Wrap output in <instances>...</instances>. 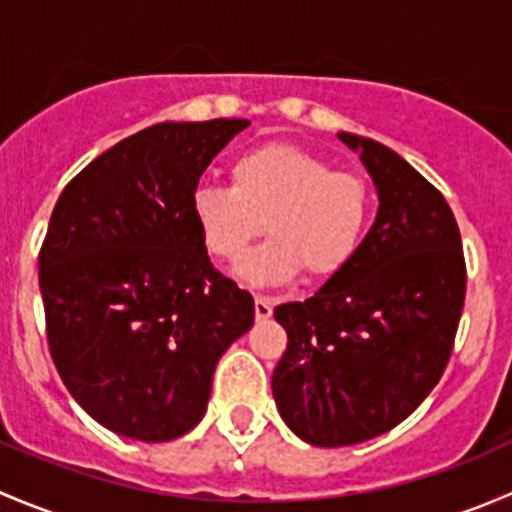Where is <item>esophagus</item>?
Here are the masks:
<instances>
[{"mask_svg": "<svg viewBox=\"0 0 512 512\" xmlns=\"http://www.w3.org/2000/svg\"><path fill=\"white\" fill-rule=\"evenodd\" d=\"M255 317L257 322H265V319L272 317V299L265 297V294L255 297Z\"/></svg>", "mask_w": 512, "mask_h": 512, "instance_id": "1", "label": "esophagus"}]
</instances>
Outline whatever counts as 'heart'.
Returning <instances> with one entry per match:
<instances>
[{
  "label": "heart",
  "instance_id": "obj_1",
  "mask_svg": "<svg viewBox=\"0 0 512 512\" xmlns=\"http://www.w3.org/2000/svg\"><path fill=\"white\" fill-rule=\"evenodd\" d=\"M232 185L203 183L190 198V218L213 257L237 262L261 231L271 237L237 267L250 285H285L304 270L329 280L354 260L369 227L374 195L364 175L327 158L262 143L230 165Z\"/></svg>",
  "mask_w": 512,
  "mask_h": 512
}]
</instances>
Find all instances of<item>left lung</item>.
<instances>
[{"label": "left lung", "mask_w": 512, "mask_h": 512, "mask_svg": "<svg viewBox=\"0 0 512 512\" xmlns=\"http://www.w3.org/2000/svg\"><path fill=\"white\" fill-rule=\"evenodd\" d=\"M379 193L354 260L275 319L287 349L272 374L285 423L312 446H352L399 426L446 371L466 260L446 198L399 153L339 133Z\"/></svg>", "instance_id": "1"}]
</instances>
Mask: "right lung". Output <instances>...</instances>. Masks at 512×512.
I'll return each instance as SVG.
<instances>
[{
	"mask_svg": "<svg viewBox=\"0 0 512 512\" xmlns=\"http://www.w3.org/2000/svg\"><path fill=\"white\" fill-rule=\"evenodd\" d=\"M245 118L165 121L91 160L59 195L39 252L56 371L101 426L160 443L198 426L220 356L255 299L210 262L190 198Z\"/></svg>",
	"mask_w": 512,
	"mask_h": 512,
	"instance_id": "1",
	"label": "right lung"
}]
</instances>
